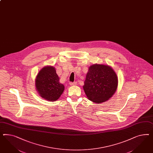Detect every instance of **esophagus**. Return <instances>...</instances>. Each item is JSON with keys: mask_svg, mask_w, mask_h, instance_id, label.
I'll list each match as a JSON object with an SVG mask.
<instances>
[{"mask_svg": "<svg viewBox=\"0 0 153 153\" xmlns=\"http://www.w3.org/2000/svg\"><path fill=\"white\" fill-rule=\"evenodd\" d=\"M69 84H70V85H71V86H72V85H75L76 84V82H73V83L70 82Z\"/></svg>", "mask_w": 153, "mask_h": 153, "instance_id": "esophagus-1", "label": "esophagus"}]
</instances>
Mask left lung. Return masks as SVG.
<instances>
[{
  "label": "left lung",
  "instance_id": "left-lung-1",
  "mask_svg": "<svg viewBox=\"0 0 153 153\" xmlns=\"http://www.w3.org/2000/svg\"><path fill=\"white\" fill-rule=\"evenodd\" d=\"M84 83L88 100L99 104L113 96L118 86V77L110 66L95 64L89 67Z\"/></svg>",
  "mask_w": 153,
  "mask_h": 153
}]
</instances>
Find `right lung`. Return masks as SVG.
I'll return each instance as SVG.
<instances>
[{
    "label": "right lung",
    "instance_id": "obj_1",
    "mask_svg": "<svg viewBox=\"0 0 153 153\" xmlns=\"http://www.w3.org/2000/svg\"><path fill=\"white\" fill-rule=\"evenodd\" d=\"M60 78L53 66L42 68L35 79L36 91L45 100L51 102L57 100L64 91V85L60 83Z\"/></svg>",
    "mask_w": 153,
    "mask_h": 153
}]
</instances>
